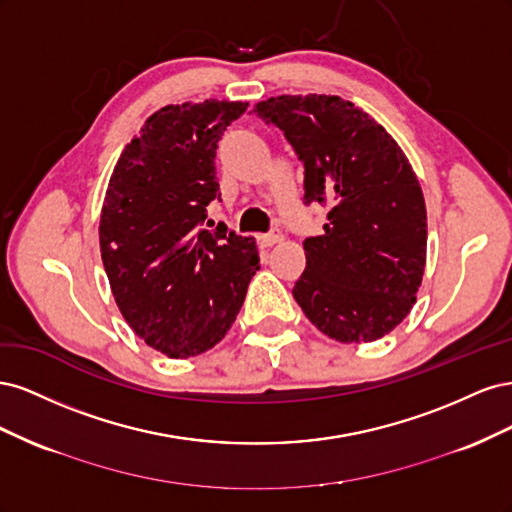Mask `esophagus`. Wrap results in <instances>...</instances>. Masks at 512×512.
<instances>
[{"instance_id":"1","label":"esophagus","mask_w":512,"mask_h":512,"mask_svg":"<svg viewBox=\"0 0 512 512\" xmlns=\"http://www.w3.org/2000/svg\"><path fill=\"white\" fill-rule=\"evenodd\" d=\"M258 241H260V245L262 247H273V245H277V243H282L284 241V235L280 230H271L269 235H260L258 237Z\"/></svg>"}]
</instances>
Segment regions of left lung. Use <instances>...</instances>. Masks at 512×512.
Segmentation results:
<instances>
[{"instance_id": "8db88e82", "label": "left lung", "mask_w": 512, "mask_h": 512, "mask_svg": "<svg viewBox=\"0 0 512 512\" xmlns=\"http://www.w3.org/2000/svg\"><path fill=\"white\" fill-rule=\"evenodd\" d=\"M254 111L299 153L307 203L329 207L322 235L303 243L292 297L335 342L389 335L416 303L427 260L425 198L406 153L339 96H277Z\"/></svg>"}]
</instances>
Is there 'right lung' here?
I'll return each instance as SVG.
<instances>
[{
	"instance_id": "right-lung-1",
	"label": "right lung",
	"mask_w": 512,
	"mask_h": 512,
	"mask_svg": "<svg viewBox=\"0 0 512 512\" xmlns=\"http://www.w3.org/2000/svg\"><path fill=\"white\" fill-rule=\"evenodd\" d=\"M247 102L168 104L121 151L100 213V254L132 331L168 359L203 354L235 322L260 269L252 237L218 224L215 149ZM211 224V220H209Z\"/></svg>"
}]
</instances>
